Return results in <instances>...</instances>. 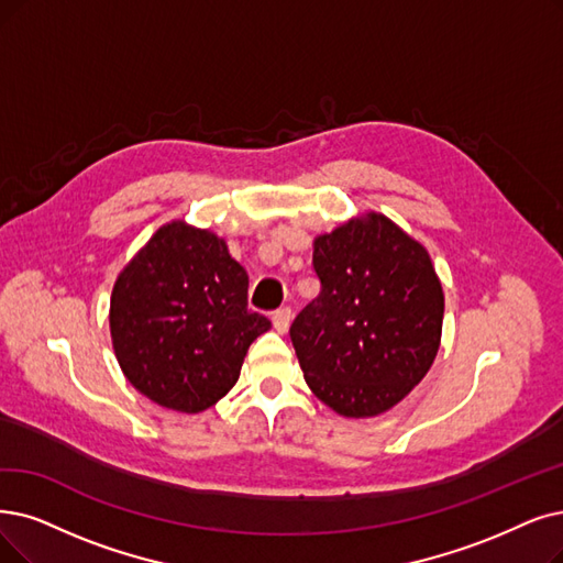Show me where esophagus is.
Wrapping results in <instances>:
<instances>
[{"instance_id":"obj_1","label":"esophagus","mask_w":563,"mask_h":563,"mask_svg":"<svg viewBox=\"0 0 563 563\" xmlns=\"http://www.w3.org/2000/svg\"><path fill=\"white\" fill-rule=\"evenodd\" d=\"M290 319H294V313H290L288 307H282L273 313V325L277 332H286L288 325H290Z\"/></svg>"}]
</instances>
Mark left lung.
I'll use <instances>...</instances> for the list:
<instances>
[{"mask_svg": "<svg viewBox=\"0 0 563 563\" xmlns=\"http://www.w3.org/2000/svg\"><path fill=\"white\" fill-rule=\"evenodd\" d=\"M321 294L290 325L307 386L344 418L386 413L430 372L443 290L424 246L378 212L313 240Z\"/></svg>", "mask_w": 563, "mask_h": 563, "instance_id": "1", "label": "left lung"}]
</instances>
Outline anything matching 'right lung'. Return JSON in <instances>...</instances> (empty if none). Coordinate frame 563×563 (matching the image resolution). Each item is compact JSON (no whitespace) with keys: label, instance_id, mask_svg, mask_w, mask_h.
Here are the masks:
<instances>
[{"label":"right lung","instance_id":"1","mask_svg":"<svg viewBox=\"0 0 563 563\" xmlns=\"http://www.w3.org/2000/svg\"><path fill=\"white\" fill-rule=\"evenodd\" d=\"M250 277L210 231L170 221L120 273L110 336L129 384L159 407L198 413L227 395L269 321L246 307Z\"/></svg>","mask_w":563,"mask_h":563}]
</instances>
